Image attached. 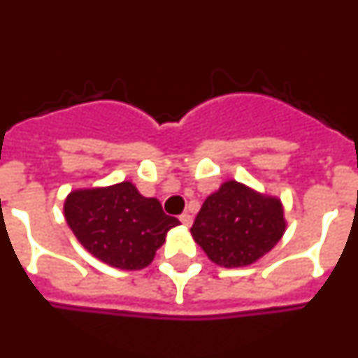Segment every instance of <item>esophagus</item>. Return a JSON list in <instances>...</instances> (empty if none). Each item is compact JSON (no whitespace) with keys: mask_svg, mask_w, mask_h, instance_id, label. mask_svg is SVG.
I'll use <instances>...</instances> for the list:
<instances>
[{"mask_svg":"<svg viewBox=\"0 0 358 358\" xmlns=\"http://www.w3.org/2000/svg\"><path fill=\"white\" fill-rule=\"evenodd\" d=\"M179 220H181L182 226H186V227H189L192 226V222H194V218H192V215L189 213H182L181 217H179Z\"/></svg>","mask_w":358,"mask_h":358,"instance_id":"obj_1","label":"esophagus"}]
</instances>
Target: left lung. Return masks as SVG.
<instances>
[{
	"label": "left lung",
	"mask_w": 358,
	"mask_h": 358,
	"mask_svg": "<svg viewBox=\"0 0 358 358\" xmlns=\"http://www.w3.org/2000/svg\"><path fill=\"white\" fill-rule=\"evenodd\" d=\"M285 229L281 199L229 179L208 195L189 233L213 264L235 268L260 260Z\"/></svg>",
	"instance_id": "obj_1"
}]
</instances>
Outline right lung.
<instances>
[{
	"label": "right lung",
	"mask_w": 358,
	"mask_h": 358,
	"mask_svg": "<svg viewBox=\"0 0 358 358\" xmlns=\"http://www.w3.org/2000/svg\"><path fill=\"white\" fill-rule=\"evenodd\" d=\"M64 217L85 251L122 271L150 265L166 233L181 224L131 181L73 189L64 201Z\"/></svg>",
	"instance_id": "add662e5"
}]
</instances>
